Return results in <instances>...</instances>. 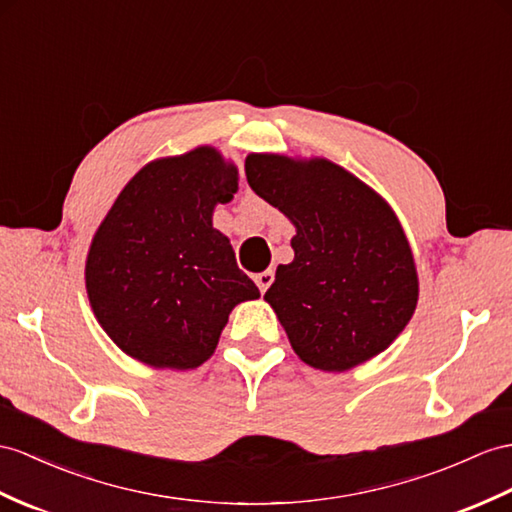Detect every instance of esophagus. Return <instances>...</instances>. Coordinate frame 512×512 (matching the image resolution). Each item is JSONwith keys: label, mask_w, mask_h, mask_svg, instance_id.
<instances>
[{"label": "esophagus", "mask_w": 512, "mask_h": 512, "mask_svg": "<svg viewBox=\"0 0 512 512\" xmlns=\"http://www.w3.org/2000/svg\"><path fill=\"white\" fill-rule=\"evenodd\" d=\"M254 282L258 284V289H260V293H265L269 286H271V282H273V271L271 269H267V271H260V273H256L254 276Z\"/></svg>", "instance_id": "esophagus-1"}]
</instances>
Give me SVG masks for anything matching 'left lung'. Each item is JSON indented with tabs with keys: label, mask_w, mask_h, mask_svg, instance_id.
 Wrapping results in <instances>:
<instances>
[{
	"label": "left lung",
	"mask_w": 512,
	"mask_h": 512,
	"mask_svg": "<svg viewBox=\"0 0 512 512\" xmlns=\"http://www.w3.org/2000/svg\"><path fill=\"white\" fill-rule=\"evenodd\" d=\"M252 191L295 226L293 263L265 302L306 365L341 373L384 352L413 317V249L384 197L328 158L249 154Z\"/></svg>",
	"instance_id": "1"
}]
</instances>
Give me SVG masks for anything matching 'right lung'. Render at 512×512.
Instances as JSON below:
<instances>
[{"label": "right lung", "mask_w": 512, "mask_h": 512, "mask_svg": "<svg viewBox=\"0 0 512 512\" xmlns=\"http://www.w3.org/2000/svg\"><path fill=\"white\" fill-rule=\"evenodd\" d=\"M239 169L199 145L156 158L123 186L93 236L84 280L95 319L121 352L154 369H195L215 354L232 308L258 299L213 228Z\"/></svg>", "instance_id": "obj_1"}]
</instances>
